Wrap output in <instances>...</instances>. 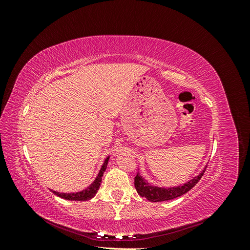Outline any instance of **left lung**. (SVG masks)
Instances as JSON below:
<instances>
[{"instance_id":"obj_1","label":"left lung","mask_w":250,"mask_h":250,"mask_svg":"<svg viewBox=\"0 0 250 250\" xmlns=\"http://www.w3.org/2000/svg\"><path fill=\"white\" fill-rule=\"evenodd\" d=\"M206 169L207 168H204V170L199 174L198 176H196L190 181H188L187 184L179 187L168 188L152 186L151 184H149L147 180L144 179L138 172L137 175L134 177V187L137 188L140 196L147 198L151 202L171 200V199L179 197V196L186 194L187 192L190 191L191 188H193L196 186V184L200 180V178L203 176L204 172H206Z\"/></svg>"}]
</instances>
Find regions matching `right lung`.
<instances>
[{"label": "right lung", "instance_id": "obj_1", "mask_svg": "<svg viewBox=\"0 0 250 250\" xmlns=\"http://www.w3.org/2000/svg\"><path fill=\"white\" fill-rule=\"evenodd\" d=\"M108 160H109V156L106 157V160L104 161L102 167H101V170H100L99 174H98V176L95 179L94 183L90 185L88 188H86L85 190H83L81 192H77V193H58L56 191H52V192L54 193L55 195H57L58 197H62V198L66 199V200L85 201V200H88V199H92L94 196L97 194L98 190H99L100 185H101V181H102L103 173H104L105 170H106Z\"/></svg>", "mask_w": 250, "mask_h": 250}]
</instances>
